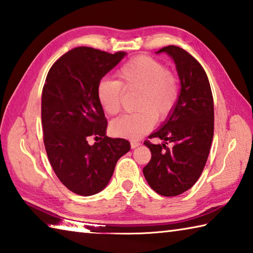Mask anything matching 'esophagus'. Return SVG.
<instances>
[{
  "label": "esophagus",
  "instance_id": "34e87169",
  "mask_svg": "<svg viewBox=\"0 0 253 253\" xmlns=\"http://www.w3.org/2000/svg\"><path fill=\"white\" fill-rule=\"evenodd\" d=\"M138 146H140V142H138V141H131V142H130L131 149H135V148H137V147H138Z\"/></svg>",
  "mask_w": 253,
  "mask_h": 253
}]
</instances>
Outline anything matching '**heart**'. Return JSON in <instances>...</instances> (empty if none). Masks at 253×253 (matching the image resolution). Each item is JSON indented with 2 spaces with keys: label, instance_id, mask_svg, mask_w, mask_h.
<instances>
[{
  "label": "heart",
  "instance_id": "heart-1",
  "mask_svg": "<svg viewBox=\"0 0 253 253\" xmlns=\"http://www.w3.org/2000/svg\"><path fill=\"white\" fill-rule=\"evenodd\" d=\"M117 75L125 88L139 90L136 100L138 111L115 118L109 128L114 136L137 139L154 126L156 119L164 121L171 114L178 100V83L162 63L148 56L128 61L119 68ZM96 95L107 115L119 112L122 86L118 82L102 80Z\"/></svg>",
  "mask_w": 253,
  "mask_h": 253
}]
</instances>
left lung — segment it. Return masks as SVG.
<instances>
[{
    "label": "left lung",
    "mask_w": 253,
    "mask_h": 253,
    "mask_svg": "<svg viewBox=\"0 0 253 253\" xmlns=\"http://www.w3.org/2000/svg\"><path fill=\"white\" fill-rule=\"evenodd\" d=\"M160 53L174 62L180 90L171 114L149 136L162 144L144 142L151 159L142 172L151 189L173 197L190 189L204 170L213 138V98L208 77L196 58L173 45L156 52Z\"/></svg>",
    "instance_id": "left-lung-1"
}]
</instances>
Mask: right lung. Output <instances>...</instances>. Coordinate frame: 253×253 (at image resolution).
Listing matches in <instances>:
<instances>
[{
    "mask_svg": "<svg viewBox=\"0 0 253 253\" xmlns=\"http://www.w3.org/2000/svg\"><path fill=\"white\" fill-rule=\"evenodd\" d=\"M126 55L91 47L73 48L53 64L45 80V149L59 180L80 196L102 191L118 159L130 150L128 140L106 136L107 121L96 95L98 83ZM90 135L102 140L89 145L86 139Z\"/></svg>",
    "mask_w": 253,
    "mask_h": 253,
    "instance_id": "obj_1",
    "label": "right lung"
}]
</instances>
